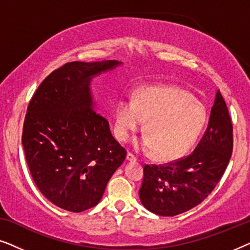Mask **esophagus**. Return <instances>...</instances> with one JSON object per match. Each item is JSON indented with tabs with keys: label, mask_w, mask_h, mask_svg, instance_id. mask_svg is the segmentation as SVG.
I'll use <instances>...</instances> for the list:
<instances>
[{
	"label": "esophagus",
	"mask_w": 250,
	"mask_h": 250,
	"mask_svg": "<svg viewBox=\"0 0 250 250\" xmlns=\"http://www.w3.org/2000/svg\"><path fill=\"white\" fill-rule=\"evenodd\" d=\"M126 160H128V162H135L136 158L131 152H127V155H126Z\"/></svg>",
	"instance_id": "obj_1"
}]
</instances>
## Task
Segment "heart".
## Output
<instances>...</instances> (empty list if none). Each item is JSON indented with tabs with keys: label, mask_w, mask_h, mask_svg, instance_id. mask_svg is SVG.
<instances>
[{
	"label": "heart",
	"mask_w": 250,
	"mask_h": 250,
	"mask_svg": "<svg viewBox=\"0 0 250 250\" xmlns=\"http://www.w3.org/2000/svg\"><path fill=\"white\" fill-rule=\"evenodd\" d=\"M205 105L189 92L176 86H148L125 97L115 109V135L126 142L141 131L140 148L163 160L176 159L189 150L203 131Z\"/></svg>",
	"instance_id": "heart-1"
}]
</instances>
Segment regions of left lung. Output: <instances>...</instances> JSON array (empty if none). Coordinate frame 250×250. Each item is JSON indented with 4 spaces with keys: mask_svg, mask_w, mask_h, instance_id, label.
I'll return each mask as SVG.
<instances>
[{
    "mask_svg": "<svg viewBox=\"0 0 250 250\" xmlns=\"http://www.w3.org/2000/svg\"><path fill=\"white\" fill-rule=\"evenodd\" d=\"M233 127L221 92L215 95L208 127L189 156L164 165H146L140 199L160 216H175L206 199L227 169Z\"/></svg>",
    "mask_w": 250,
    "mask_h": 250,
    "instance_id": "obj_1",
    "label": "left lung"
}]
</instances>
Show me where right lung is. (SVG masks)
<instances>
[{
    "label": "right lung",
    "instance_id": "1",
    "mask_svg": "<svg viewBox=\"0 0 250 250\" xmlns=\"http://www.w3.org/2000/svg\"><path fill=\"white\" fill-rule=\"evenodd\" d=\"M122 62L64 63L44 80L30 100L22 146L33 180L44 197L73 213L94 207L126 150L94 110L91 81Z\"/></svg>",
    "mask_w": 250,
    "mask_h": 250
}]
</instances>
